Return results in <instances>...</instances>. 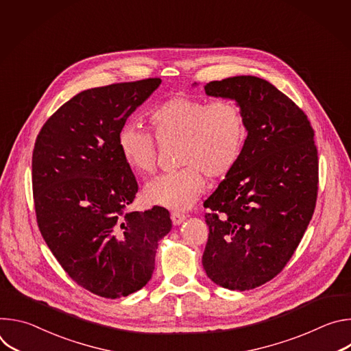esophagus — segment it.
<instances>
[{"label": "esophagus", "instance_id": "esophagus-1", "mask_svg": "<svg viewBox=\"0 0 351 351\" xmlns=\"http://www.w3.org/2000/svg\"><path fill=\"white\" fill-rule=\"evenodd\" d=\"M187 217L184 214H180V213H172L171 214V219L173 222V225H180Z\"/></svg>", "mask_w": 351, "mask_h": 351}]
</instances>
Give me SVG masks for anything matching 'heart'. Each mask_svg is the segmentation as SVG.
<instances>
[{"label":"heart","instance_id":"1","mask_svg":"<svg viewBox=\"0 0 351 351\" xmlns=\"http://www.w3.org/2000/svg\"><path fill=\"white\" fill-rule=\"evenodd\" d=\"M160 141H180L179 164L184 168L156 178L144 187L148 204L168 210H186L206 189V175L221 179L229 175L243 156L247 128L240 107L228 98L213 103L202 98L173 95L148 117ZM123 162L137 175L156 172L154 137L125 125L118 133Z\"/></svg>","mask_w":351,"mask_h":351}]
</instances>
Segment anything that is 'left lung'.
Returning a JSON list of instances; mask_svg holds the SVG:
<instances>
[{"mask_svg": "<svg viewBox=\"0 0 351 351\" xmlns=\"http://www.w3.org/2000/svg\"><path fill=\"white\" fill-rule=\"evenodd\" d=\"M204 88L240 107L247 137L240 161L204 202L210 233L203 267L214 283L250 290L285 268L313 218L314 130L306 114L261 77L233 76Z\"/></svg>", "mask_w": 351, "mask_h": 351, "instance_id": "left-lung-1", "label": "left lung"}]
</instances>
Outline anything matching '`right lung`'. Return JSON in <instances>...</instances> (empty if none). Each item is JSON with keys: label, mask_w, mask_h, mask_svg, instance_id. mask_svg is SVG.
<instances>
[{"label": "right lung", "mask_w": 351, "mask_h": 351, "mask_svg": "<svg viewBox=\"0 0 351 351\" xmlns=\"http://www.w3.org/2000/svg\"><path fill=\"white\" fill-rule=\"evenodd\" d=\"M161 84L144 79L84 90L40 130L32 160L43 239L65 272L106 298L129 295L152 279L168 210L138 213L137 182L118 149L126 119Z\"/></svg>", "instance_id": "obj_1"}]
</instances>
